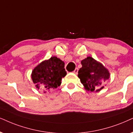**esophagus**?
<instances>
[{
  "label": "esophagus",
  "mask_w": 133,
  "mask_h": 133,
  "mask_svg": "<svg viewBox=\"0 0 133 133\" xmlns=\"http://www.w3.org/2000/svg\"><path fill=\"white\" fill-rule=\"evenodd\" d=\"M78 68H76L74 70L73 72L74 74H78Z\"/></svg>",
  "instance_id": "1"
}]
</instances>
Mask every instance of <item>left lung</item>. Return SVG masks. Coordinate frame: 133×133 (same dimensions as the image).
I'll list each match as a JSON object with an SVG mask.
<instances>
[{
	"mask_svg": "<svg viewBox=\"0 0 133 133\" xmlns=\"http://www.w3.org/2000/svg\"><path fill=\"white\" fill-rule=\"evenodd\" d=\"M82 67L78 77L86 90L99 91L104 88V83L110 78V73L101 63L88 56L81 61Z\"/></svg>",
	"mask_w": 133,
	"mask_h": 133,
	"instance_id": "obj_1",
	"label": "left lung"
}]
</instances>
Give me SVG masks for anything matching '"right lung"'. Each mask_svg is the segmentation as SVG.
I'll list each match as a JSON object with an SVG mask.
<instances>
[{
	"mask_svg": "<svg viewBox=\"0 0 133 133\" xmlns=\"http://www.w3.org/2000/svg\"><path fill=\"white\" fill-rule=\"evenodd\" d=\"M64 63L56 56L51 57L40 63L34 69L31 74L33 83L36 88L44 93L59 87L62 78L66 75Z\"/></svg>",
	"mask_w": 133,
	"mask_h": 133,
	"instance_id": "1",
	"label": "right lung"
}]
</instances>
